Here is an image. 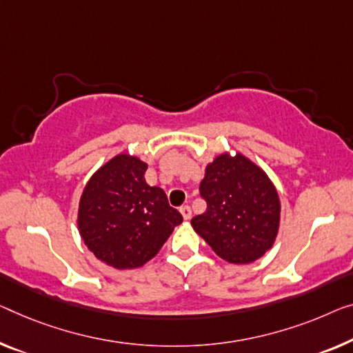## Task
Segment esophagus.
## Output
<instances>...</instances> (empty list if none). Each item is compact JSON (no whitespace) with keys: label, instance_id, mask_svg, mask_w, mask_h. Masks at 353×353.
<instances>
[{"label":"esophagus","instance_id":"esophagus-1","mask_svg":"<svg viewBox=\"0 0 353 353\" xmlns=\"http://www.w3.org/2000/svg\"><path fill=\"white\" fill-rule=\"evenodd\" d=\"M181 214H182L183 220H190L192 219V209L188 208V206H182L181 208Z\"/></svg>","mask_w":353,"mask_h":353}]
</instances>
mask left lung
<instances>
[{"label":"left lung","instance_id":"left-lung-1","mask_svg":"<svg viewBox=\"0 0 353 353\" xmlns=\"http://www.w3.org/2000/svg\"><path fill=\"white\" fill-rule=\"evenodd\" d=\"M199 193L208 203L192 227L220 259L234 265L259 260L274 244L281 201L260 166L243 154H222L206 166Z\"/></svg>","mask_w":353,"mask_h":353}]
</instances>
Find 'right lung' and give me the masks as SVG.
<instances>
[{
	"instance_id": "obj_1",
	"label": "right lung",
	"mask_w": 353,
	"mask_h": 353,
	"mask_svg": "<svg viewBox=\"0 0 353 353\" xmlns=\"http://www.w3.org/2000/svg\"><path fill=\"white\" fill-rule=\"evenodd\" d=\"M147 163L119 154L99 168L83 188L77 227L98 260L115 270H134L159 254L182 215L160 187H150Z\"/></svg>"
}]
</instances>
